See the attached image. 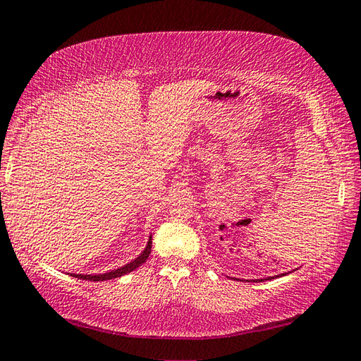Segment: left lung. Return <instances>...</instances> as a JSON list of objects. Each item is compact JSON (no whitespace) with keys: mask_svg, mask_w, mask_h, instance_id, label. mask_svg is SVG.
I'll return each instance as SVG.
<instances>
[{"mask_svg":"<svg viewBox=\"0 0 361 361\" xmlns=\"http://www.w3.org/2000/svg\"><path fill=\"white\" fill-rule=\"evenodd\" d=\"M283 274H287V273H283ZM274 276H270V278H268V279H273ZM255 281V283H257V281H264V279H254ZM267 281V279H265Z\"/></svg>","mask_w":361,"mask_h":361,"instance_id":"8db88e82","label":"left lung"}]
</instances>
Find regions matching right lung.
I'll return each mask as SVG.
<instances>
[{
    "instance_id": "right-lung-1",
    "label": "right lung",
    "mask_w": 361,
    "mask_h": 361,
    "mask_svg": "<svg viewBox=\"0 0 361 361\" xmlns=\"http://www.w3.org/2000/svg\"><path fill=\"white\" fill-rule=\"evenodd\" d=\"M149 252H152V237L148 238V243L145 246V249L140 252V255H137L134 260H130L129 264L123 265L116 270H110L107 273H101V274H78V273H71V276L78 278V279H85V281H109L114 278H121L124 274H128L130 271H134L135 268H139L142 264H145Z\"/></svg>"
}]
</instances>
